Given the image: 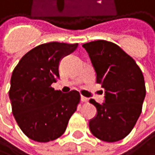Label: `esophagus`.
Instances as JSON below:
<instances>
[{"mask_svg": "<svg viewBox=\"0 0 155 155\" xmlns=\"http://www.w3.org/2000/svg\"><path fill=\"white\" fill-rule=\"evenodd\" d=\"M81 101L83 103H86V102H88V98H86L84 96H81Z\"/></svg>", "mask_w": 155, "mask_h": 155, "instance_id": "34e87169", "label": "esophagus"}]
</instances>
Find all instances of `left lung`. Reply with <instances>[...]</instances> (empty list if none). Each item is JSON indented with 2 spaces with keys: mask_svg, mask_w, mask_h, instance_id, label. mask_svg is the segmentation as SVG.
Wrapping results in <instances>:
<instances>
[{
  "mask_svg": "<svg viewBox=\"0 0 155 155\" xmlns=\"http://www.w3.org/2000/svg\"><path fill=\"white\" fill-rule=\"evenodd\" d=\"M96 72V83L104 89L102 104L90 100L97 114L90 120L92 134L114 143L126 137L141 113L146 90L143 72L135 61L117 44L98 40L83 44Z\"/></svg>",
  "mask_w": 155,
  "mask_h": 155,
  "instance_id": "obj_1",
  "label": "left lung"
}]
</instances>
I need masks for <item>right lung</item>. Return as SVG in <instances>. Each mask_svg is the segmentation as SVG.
I'll use <instances>...</instances> for the list:
<instances>
[{"mask_svg":"<svg viewBox=\"0 0 155 155\" xmlns=\"http://www.w3.org/2000/svg\"><path fill=\"white\" fill-rule=\"evenodd\" d=\"M78 43L51 41L28 51L14 68L9 97L13 116L30 139L47 143L63 134L80 103V94H62L51 87L59 75L60 61Z\"/></svg>","mask_w":155,"mask_h":155,"instance_id":"1","label":"right lung"}]
</instances>
